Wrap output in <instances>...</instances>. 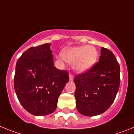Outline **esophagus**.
<instances>
[{
    "mask_svg": "<svg viewBox=\"0 0 134 134\" xmlns=\"http://www.w3.org/2000/svg\"><path fill=\"white\" fill-rule=\"evenodd\" d=\"M73 79H74V76L72 73H69V79L71 81H73Z\"/></svg>",
    "mask_w": 134,
    "mask_h": 134,
    "instance_id": "1",
    "label": "esophagus"
}]
</instances>
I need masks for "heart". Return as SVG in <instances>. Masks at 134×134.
<instances>
[{
  "label": "heart",
  "instance_id": "1",
  "mask_svg": "<svg viewBox=\"0 0 134 134\" xmlns=\"http://www.w3.org/2000/svg\"><path fill=\"white\" fill-rule=\"evenodd\" d=\"M62 56L69 63H74V69L79 72L86 71L96 63L98 57L96 48L91 45H83L63 49Z\"/></svg>",
  "mask_w": 134,
  "mask_h": 134
}]
</instances>
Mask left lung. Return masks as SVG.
Here are the masks:
<instances>
[{
    "instance_id": "left-lung-1",
    "label": "left lung",
    "mask_w": 134,
    "mask_h": 134,
    "mask_svg": "<svg viewBox=\"0 0 134 134\" xmlns=\"http://www.w3.org/2000/svg\"><path fill=\"white\" fill-rule=\"evenodd\" d=\"M78 111L95 116L105 111L115 100L120 84V67L115 55L102 47L99 61L75 77Z\"/></svg>"
}]
</instances>
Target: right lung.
<instances>
[{"instance_id": "add662e5", "label": "right lung", "mask_w": 134, "mask_h": 134, "mask_svg": "<svg viewBox=\"0 0 134 134\" xmlns=\"http://www.w3.org/2000/svg\"><path fill=\"white\" fill-rule=\"evenodd\" d=\"M50 43L31 47L17 60L14 87L24 108L35 115L56 109L57 101L69 80V72L54 66Z\"/></svg>"}]
</instances>
